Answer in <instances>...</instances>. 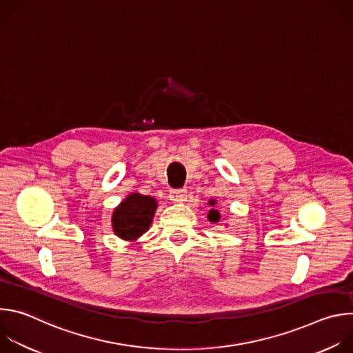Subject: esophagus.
I'll use <instances>...</instances> for the list:
<instances>
[{"mask_svg": "<svg viewBox=\"0 0 353 353\" xmlns=\"http://www.w3.org/2000/svg\"><path fill=\"white\" fill-rule=\"evenodd\" d=\"M170 199L174 204H183L187 199V190L179 188V190H172L170 191Z\"/></svg>", "mask_w": 353, "mask_h": 353, "instance_id": "1", "label": "esophagus"}]
</instances>
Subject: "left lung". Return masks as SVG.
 I'll return each instance as SVG.
<instances>
[{
    "label": "left lung",
    "instance_id": "1",
    "mask_svg": "<svg viewBox=\"0 0 353 353\" xmlns=\"http://www.w3.org/2000/svg\"><path fill=\"white\" fill-rule=\"evenodd\" d=\"M208 205L211 207V210H210V212H208V221L211 222V223H218L219 221H221V214H219V210L218 208H215L216 207V199H210L208 201Z\"/></svg>",
    "mask_w": 353,
    "mask_h": 353
}]
</instances>
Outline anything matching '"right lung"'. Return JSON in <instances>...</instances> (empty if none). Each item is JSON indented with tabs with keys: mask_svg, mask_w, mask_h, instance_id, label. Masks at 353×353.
Wrapping results in <instances>:
<instances>
[{
	"mask_svg": "<svg viewBox=\"0 0 353 353\" xmlns=\"http://www.w3.org/2000/svg\"><path fill=\"white\" fill-rule=\"evenodd\" d=\"M158 199L141 192L128 194L113 210L112 229L125 241H137L152 225Z\"/></svg>",
	"mask_w": 353,
	"mask_h": 353,
	"instance_id": "obj_1",
	"label": "right lung"
}]
</instances>
